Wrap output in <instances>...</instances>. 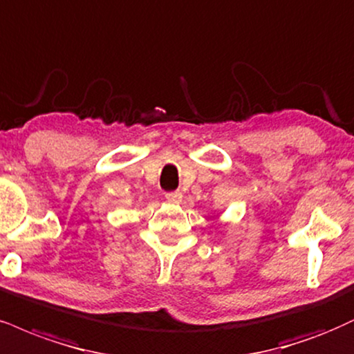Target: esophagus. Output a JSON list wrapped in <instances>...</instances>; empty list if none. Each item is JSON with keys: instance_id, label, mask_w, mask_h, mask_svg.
Returning <instances> with one entry per match:
<instances>
[{"instance_id": "esophagus-1", "label": "esophagus", "mask_w": 354, "mask_h": 354, "mask_svg": "<svg viewBox=\"0 0 354 354\" xmlns=\"http://www.w3.org/2000/svg\"><path fill=\"white\" fill-rule=\"evenodd\" d=\"M165 198H166V201H168V203H180L183 194L180 193V191H171V193H166Z\"/></svg>"}]
</instances>
